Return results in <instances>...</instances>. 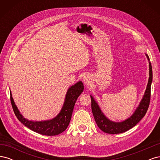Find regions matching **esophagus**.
Listing matches in <instances>:
<instances>
[{"mask_svg": "<svg viewBox=\"0 0 160 160\" xmlns=\"http://www.w3.org/2000/svg\"><path fill=\"white\" fill-rule=\"evenodd\" d=\"M83 81L86 85H89L91 83V78L90 75H85L83 77Z\"/></svg>", "mask_w": 160, "mask_h": 160, "instance_id": "34e87169", "label": "esophagus"}]
</instances>
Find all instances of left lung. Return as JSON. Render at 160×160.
Segmentation results:
<instances>
[{"instance_id":"left-lung-1","label":"left lung","mask_w":160,"mask_h":160,"mask_svg":"<svg viewBox=\"0 0 160 160\" xmlns=\"http://www.w3.org/2000/svg\"><path fill=\"white\" fill-rule=\"evenodd\" d=\"M148 60L149 61V77L148 83L147 85L146 90L143 96V98L139 103L138 107L135 109L134 113L130 118L121 122H114L113 121L109 119L101 111L98 103L91 96V110L93 114L95 122L99 128L103 131V132L109 134H118L123 133L126 131L132 129L134 127L140 120H141L146 115L149 108L150 102V97H151V85L152 82V67L151 62L149 61V58L146 54Z\"/></svg>"}]
</instances>
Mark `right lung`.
<instances>
[{"label": "right lung", "instance_id": "add662e5", "mask_svg": "<svg viewBox=\"0 0 160 160\" xmlns=\"http://www.w3.org/2000/svg\"><path fill=\"white\" fill-rule=\"evenodd\" d=\"M83 89L84 87L82 81H78L70 87L66 93L65 102L59 113L50 120L33 122L24 118L14 103L11 92H10L11 102L17 119L26 127L33 132L44 135H57L63 132L68 127L76 101L83 91Z\"/></svg>", "mask_w": 160, "mask_h": 160}]
</instances>
